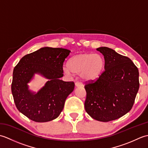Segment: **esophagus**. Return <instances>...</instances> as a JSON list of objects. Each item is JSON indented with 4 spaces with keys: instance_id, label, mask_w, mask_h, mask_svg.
Listing matches in <instances>:
<instances>
[{
    "instance_id": "34e87169",
    "label": "esophagus",
    "mask_w": 148,
    "mask_h": 148,
    "mask_svg": "<svg viewBox=\"0 0 148 148\" xmlns=\"http://www.w3.org/2000/svg\"><path fill=\"white\" fill-rule=\"evenodd\" d=\"M75 86L76 87H79V86H83V84L82 83L79 82V81H77V82L75 83Z\"/></svg>"
}]
</instances>
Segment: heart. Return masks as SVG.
I'll return each mask as SVG.
<instances>
[{
  "mask_svg": "<svg viewBox=\"0 0 148 148\" xmlns=\"http://www.w3.org/2000/svg\"><path fill=\"white\" fill-rule=\"evenodd\" d=\"M105 69V60L99 54L83 53L75 55L69 60L68 65L63 70L65 74H80L82 79L93 81L98 79Z\"/></svg>",
  "mask_w": 148,
  "mask_h": 148,
  "instance_id": "1",
  "label": "heart"
}]
</instances>
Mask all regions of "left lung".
<instances>
[{"instance_id": "obj_1", "label": "left lung", "mask_w": 148, "mask_h": 148, "mask_svg": "<svg viewBox=\"0 0 148 148\" xmlns=\"http://www.w3.org/2000/svg\"><path fill=\"white\" fill-rule=\"evenodd\" d=\"M103 55L105 71L95 82L84 86V108L92 118L108 122L129 112L139 88V71L131 60L112 49H97Z\"/></svg>"}]
</instances>
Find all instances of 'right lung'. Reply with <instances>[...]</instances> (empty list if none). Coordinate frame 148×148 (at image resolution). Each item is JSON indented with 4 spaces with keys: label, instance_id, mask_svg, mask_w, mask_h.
<instances>
[{
    "label": "right lung",
    "instance_id": "add662e5",
    "mask_svg": "<svg viewBox=\"0 0 148 148\" xmlns=\"http://www.w3.org/2000/svg\"><path fill=\"white\" fill-rule=\"evenodd\" d=\"M71 51L64 48L44 47L24 56L16 65L12 74L11 92L18 111L36 122L56 119L65 101L74 89V83L60 79L64 76L63 64ZM36 73L49 81L38 92L28 88Z\"/></svg>",
    "mask_w": 148,
    "mask_h": 148
}]
</instances>
